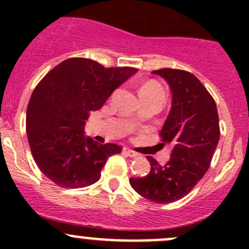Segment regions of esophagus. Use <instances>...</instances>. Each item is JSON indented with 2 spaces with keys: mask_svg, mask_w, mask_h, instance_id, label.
I'll use <instances>...</instances> for the list:
<instances>
[{
  "mask_svg": "<svg viewBox=\"0 0 249 249\" xmlns=\"http://www.w3.org/2000/svg\"><path fill=\"white\" fill-rule=\"evenodd\" d=\"M123 152H124V154H126L127 157H130V158L139 157V154H137L136 152H134V150L129 149V148H124V149H123Z\"/></svg>",
  "mask_w": 249,
  "mask_h": 249,
  "instance_id": "obj_1",
  "label": "esophagus"
}]
</instances>
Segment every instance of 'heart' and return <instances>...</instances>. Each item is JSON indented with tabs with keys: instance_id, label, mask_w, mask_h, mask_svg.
Wrapping results in <instances>:
<instances>
[{
	"instance_id": "b5f03b06",
	"label": "heart",
	"mask_w": 249,
	"mask_h": 249,
	"mask_svg": "<svg viewBox=\"0 0 249 249\" xmlns=\"http://www.w3.org/2000/svg\"><path fill=\"white\" fill-rule=\"evenodd\" d=\"M141 95L142 94H150V92H161L164 94V89H162L161 85L157 82H153V80H149V82H145L144 84H142L140 89Z\"/></svg>"
}]
</instances>
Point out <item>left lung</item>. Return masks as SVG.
I'll use <instances>...</instances> for the list:
<instances>
[{"mask_svg":"<svg viewBox=\"0 0 249 249\" xmlns=\"http://www.w3.org/2000/svg\"><path fill=\"white\" fill-rule=\"evenodd\" d=\"M152 73L164 78L172 92L171 110L160 131L161 144L172 145L171 158L160 165L147 157L149 173L130 178V184L150 201L170 203L192 192L207 172L219 141V118L214 100L194 74L175 69Z\"/></svg>","mask_w":249,"mask_h":249,"instance_id":"left-lung-1","label":"left lung"}]
</instances>
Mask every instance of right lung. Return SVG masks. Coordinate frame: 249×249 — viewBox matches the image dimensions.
<instances>
[{
    "label": "right lung",
    "instance_id": "1",
    "mask_svg": "<svg viewBox=\"0 0 249 249\" xmlns=\"http://www.w3.org/2000/svg\"><path fill=\"white\" fill-rule=\"evenodd\" d=\"M136 72L71 57L37 84L27 106L26 131L32 157L47 178L62 188L88 187L100 179L107 159L122 148L85 136V120Z\"/></svg>",
    "mask_w": 249,
    "mask_h": 249
}]
</instances>
